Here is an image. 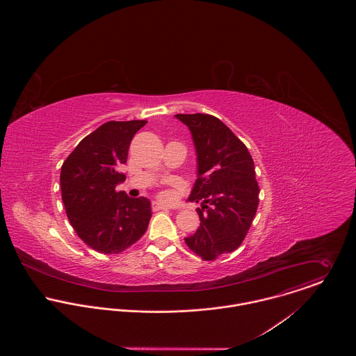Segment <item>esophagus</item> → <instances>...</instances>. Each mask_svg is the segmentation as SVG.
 <instances>
[{
	"label": "esophagus",
	"mask_w": 356,
	"mask_h": 356,
	"mask_svg": "<svg viewBox=\"0 0 356 356\" xmlns=\"http://www.w3.org/2000/svg\"><path fill=\"white\" fill-rule=\"evenodd\" d=\"M152 208L153 211H167V209H170L167 205L160 203H153Z\"/></svg>",
	"instance_id": "1"
}]
</instances>
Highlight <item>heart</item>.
Returning a JSON list of instances; mask_svg holds the SVG:
<instances>
[{"mask_svg": "<svg viewBox=\"0 0 356 356\" xmlns=\"http://www.w3.org/2000/svg\"><path fill=\"white\" fill-rule=\"evenodd\" d=\"M160 197H161V199H164V200H168V199H170V195H168V193H161V195H160Z\"/></svg>", "mask_w": 356, "mask_h": 356, "instance_id": "b5f03b06", "label": "heart"}]
</instances>
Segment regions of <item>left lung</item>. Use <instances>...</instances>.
<instances>
[{
    "mask_svg": "<svg viewBox=\"0 0 356 356\" xmlns=\"http://www.w3.org/2000/svg\"><path fill=\"white\" fill-rule=\"evenodd\" d=\"M175 118L189 127L197 154V179L189 202L202 203L200 227L185 243L204 260H215L241 245L254 220L259 205L254 160L218 118L207 113Z\"/></svg>",
    "mask_w": 356,
    "mask_h": 356,
    "instance_id": "obj_1",
    "label": "left lung"
}]
</instances>
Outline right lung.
Wrapping results in <instances>:
<instances>
[{
  "label": "right lung",
  "instance_id": "obj_1",
  "mask_svg": "<svg viewBox=\"0 0 356 356\" xmlns=\"http://www.w3.org/2000/svg\"><path fill=\"white\" fill-rule=\"evenodd\" d=\"M147 120L106 122L86 136L61 165V199L79 238L100 254H120L148 229L152 212L145 197L116 192L126 179L118 171L127 161L134 134Z\"/></svg>",
  "mask_w": 356,
  "mask_h": 356
}]
</instances>
